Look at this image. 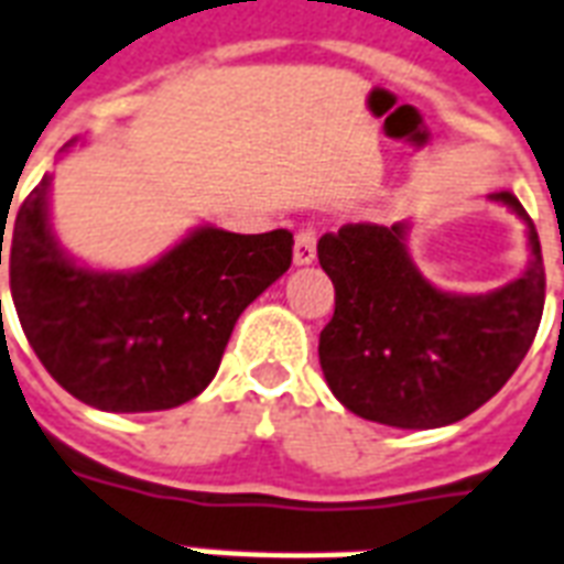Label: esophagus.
<instances>
[{
    "instance_id": "1",
    "label": "esophagus",
    "mask_w": 564,
    "mask_h": 564,
    "mask_svg": "<svg viewBox=\"0 0 564 564\" xmlns=\"http://www.w3.org/2000/svg\"><path fill=\"white\" fill-rule=\"evenodd\" d=\"M316 260V229L302 227L295 232V248H293V262L295 265H311Z\"/></svg>"
}]
</instances>
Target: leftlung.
<instances>
[{"label": "left lung", "mask_w": 564, "mask_h": 564, "mask_svg": "<svg viewBox=\"0 0 564 564\" xmlns=\"http://www.w3.org/2000/svg\"><path fill=\"white\" fill-rule=\"evenodd\" d=\"M494 199L527 220L532 260L487 295L433 286L406 250L410 224H346L319 239L335 283L319 365L346 410L403 431L445 427L484 406L527 358L544 314L541 241L514 194Z\"/></svg>", "instance_id": "left-lung-1"}]
</instances>
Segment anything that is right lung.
Instances as JSON below:
<instances>
[{
  "instance_id": "1",
  "label": "right lung",
  "mask_w": 564,
  "mask_h": 564,
  "mask_svg": "<svg viewBox=\"0 0 564 564\" xmlns=\"http://www.w3.org/2000/svg\"><path fill=\"white\" fill-rule=\"evenodd\" d=\"M47 197L44 176L11 229H0V265L6 257L17 316L41 365L95 410L158 412L197 398L241 311L293 262L290 229L199 227L145 269H86L53 236Z\"/></svg>"
}]
</instances>
